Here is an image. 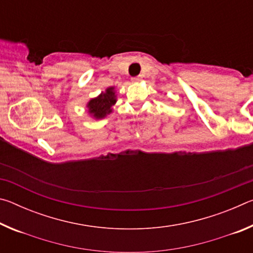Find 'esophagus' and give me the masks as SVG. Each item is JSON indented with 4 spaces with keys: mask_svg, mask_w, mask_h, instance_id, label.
Here are the masks:
<instances>
[{
    "mask_svg": "<svg viewBox=\"0 0 253 253\" xmlns=\"http://www.w3.org/2000/svg\"><path fill=\"white\" fill-rule=\"evenodd\" d=\"M142 80V77H134V78H131V81L132 83H139V81Z\"/></svg>",
    "mask_w": 253,
    "mask_h": 253,
    "instance_id": "esophagus-1",
    "label": "esophagus"
}]
</instances>
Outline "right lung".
<instances>
[{
  "label": "right lung",
  "mask_w": 253,
  "mask_h": 253,
  "mask_svg": "<svg viewBox=\"0 0 253 253\" xmlns=\"http://www.w3.org/2000/svg\"><path fill=\"white\" fill-rule=\"evenodd\" d=\"M116 93L115 88L109 87L106 89L105 92H101L99 96L92 99L87 104L89 114L93 118L101 119L105 118L113 111V106L116 104Z\"/></svg>",
  "instance_id": "add662e5"
}]
</instances>
